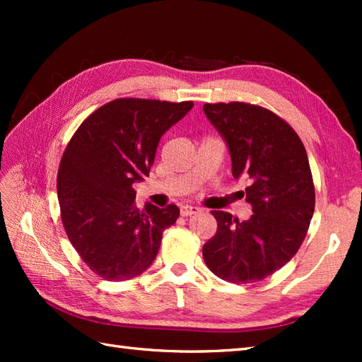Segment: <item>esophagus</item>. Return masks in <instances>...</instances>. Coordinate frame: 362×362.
Segmentation results:
<instances>
[{"instance_id":"obj_1","label":"esophagus","mask_w":362,"mask_h":362,"mask_svg":"<svg viewBox=\"0 0 362 362\" xmlns=\"http://www.w3.org/2000/svg\"><path fill=\"white\" fill-rule=\"evenodd\" d=\"M199 211H201V209H197V206H194V205H182L180 206L182 216H191V214L199 213Z\"/></svg>"}]
</instances>
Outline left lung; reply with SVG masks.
Returning <instances> with one entry per match:
<instances>
[{"label":"left lung","mask_w":362,"mask_h":362,"mask_svg":"<svg viewBox=\"0 0 362 362\" xmlns=\"http://www.w3.org/2000/svg\"><path fill=\"white\" fill-rule=\"evenodd\" d=\"M204 113L226 141L232 174L247 177L252 216L238 221L213 210L216 235L202 255L230 283H253L279 271L302 245L314 213V185L305 146L288 122L244 103L205 104Z\"/></svg>","instance_id":"8db88e82"}]
</instances>
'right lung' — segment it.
Here are the masks:
<instances>
[{"instance_id": "obj_1", "label": "right lung", "mask_w": 362, "mask_h": 362, "mask_svg": "<svg viewBox=\"0 0 362 362\" xmlns=\"http://www.w3.org/2000/svg\"><path fill=\"white\" fill-rule=\"evenodd\" d=\"M193 103L115 99L76 130L60 161L57 196L68 240L91 271L109 281L141 275L179 206L136 209L134 183L149 177L161 135Z\"/></svg>"}]
</instances>
